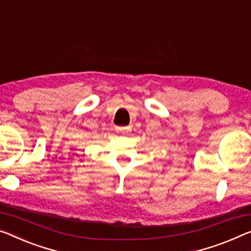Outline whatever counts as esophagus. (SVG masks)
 Listing matches in <instances>:
<instances>
[{"instance_id":"esophagus-1","label":"esophagus","mask_w":251,"mask_h":251,"mask_svg":"<svg viewBox=\"0 0 251 251\" xmlns=\"http://www.w3.org/2000/svg\"><path fill=\"white\" fill-rule=\"evenodd\" d=\"M115 130L120 134H126L129 132V128H121V126H118V128H115Z\"/></svg>"}]
</instances>
